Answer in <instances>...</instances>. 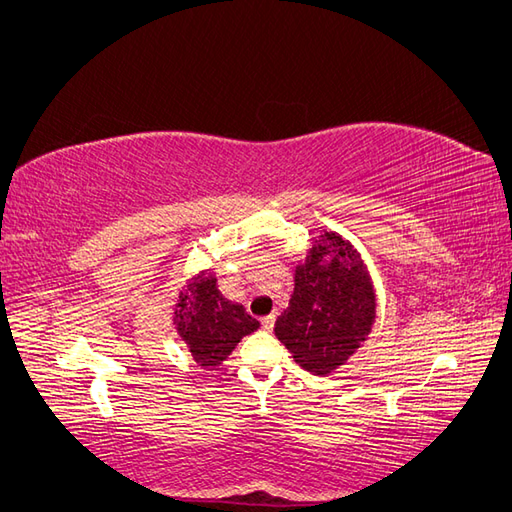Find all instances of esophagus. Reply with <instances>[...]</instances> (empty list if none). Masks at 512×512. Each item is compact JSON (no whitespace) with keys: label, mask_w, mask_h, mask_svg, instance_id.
Instances as JSON below:
<instances>
[{"label":"esophagus","mask_w":512,"mask_h":512,"mask_svg":"<svg viewBox=\"0 0 512 512\" xmlns=\"http://www.w3.org/2000/svg\"><path fill=\"white\" fill-rule=\"evenodd\" d=\"M260 324H262V329H265V331H271V329H273V324H275V316H273V314L265 316V318L260 320Z\"/></svg>","instance_id":"1"}]
</instances>
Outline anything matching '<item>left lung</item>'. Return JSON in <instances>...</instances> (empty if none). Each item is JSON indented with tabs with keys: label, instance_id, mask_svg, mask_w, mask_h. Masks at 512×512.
I'll list each match as a JSON object with an SVG mask.
<instances>
[{
	"label": "left lung",
	"instance_id": "left-lung-1",
	"mask_svg": "<svg viewBox=\"0 0 512 512\" xmlns=\"http://www.w3.org/2000/svg\"><path fill=\"white\" fill-rule=\"evenodd\" d=\"M376 320V294L354 247L324 232L294 273V292L275 335L292 359L327 376L361 348Z\"/></svg>",
	"mask_w": 512,
	"mask_h": 512
}]
</instances>
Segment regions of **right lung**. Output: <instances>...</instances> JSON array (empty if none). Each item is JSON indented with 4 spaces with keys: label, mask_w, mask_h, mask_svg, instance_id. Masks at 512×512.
<instances>
[{
    "label": "right lung",
    "mask_w": 512,
    "mask_h": 512,
    "mask_svg": "<svg viewBox=\"0 0 512 512\" xmlns=\"http://www.w3.org/2000/svg\"><path fill=\"white\" fill-rule=\"evenodd\" d=\"M175 324L194 361L203 367H215L226 361L241 339L260 327V322L247 314L243 305L222 297L215 277L209 273L194 277L179 294Z\"/></svg>",
    "instance_id": "right-lung-1"
}]
</instances>
